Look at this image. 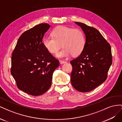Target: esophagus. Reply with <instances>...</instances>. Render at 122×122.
I'll use <instances>...</instances> for the list:
<instances>
[{
	"label": "esophagus",
	"mask_w": 122,
	"mask_h": 122,
	"mask_svg": "<svg viewBox=\"0 0 122 122\" xmlns=\"http://www.w3.org/2000/svg\"><path fill=\"white\" fill-rule=\"evenodd\" d=\"M60 62L61 64H63L66 63V62H67V61H61V60H60Z\"/></svg>",
	"instance_id": "obj_1"
}]
</instances>
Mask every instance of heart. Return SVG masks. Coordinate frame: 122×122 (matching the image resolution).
Listing matches in <instances>:
<instances>
[{"label":"heart","instance_id":"heart-1","mask_svg":"<svg viewBox=\"0 0 122 122\" xmlns=\"http://www.w3.org/2000/svg\"><path fill=\"white\" fill-rule=\"evenodd\" d=\"M52 35L53 38L44 39L43 45L52 54H56L62 45L65 48L57 54V56L59 57H67L71 54L77 56L84 49L86 38L80 29L60 26L52 31Z\"/></svg>","mask_w":122,"mask_h":122}]
</instances>
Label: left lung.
Listing matches in <instances>:
<instances>
[{
  "label": "left lung",
  "instance_id": "1",
  "mask_svg": "<svg viewBox=\"0 0 122 122\" xmlns=\"http://www.w3.org/2000/svg\"><path fill=\"white\" fill-rule=\"evenodd\" d=\"M86 35V44L82 52L70 61L72 66L71 81L81 92H88L104 82L112 64L111 46L97 29L81 22Z\"/></svg>",
  "mask_w": 122,
  "mask_h": 122
}]
</instances>
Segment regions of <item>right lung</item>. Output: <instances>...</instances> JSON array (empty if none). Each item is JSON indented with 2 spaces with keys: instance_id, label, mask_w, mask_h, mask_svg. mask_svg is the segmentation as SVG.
Returning a JSON list of instances; mask_svg holds the SVG:
<instances>
[{
  "instance_id": "1",
  "label": "right lung",
  "mask_w": 122,
  "mask_h": 122,
  "mask_svg": "<svg viewBox=\"0 0 122 122\" xmlns=\"http://www.w3.org/2000/svg\"><path fill=\"white\" fill-rule=\"evenodd\" d=\"M50 25L42 23L24 32L11 57L10 73L18 88L32 96L45 93L60 62L43 45L42 39Z\"/></svg>"
}]
</instances>
